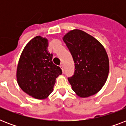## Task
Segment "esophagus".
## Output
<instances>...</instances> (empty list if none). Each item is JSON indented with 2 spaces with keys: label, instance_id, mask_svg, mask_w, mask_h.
I'll use <instances>...</instances> for the list:
<instances>
[{
  "label": "esophagus",
  "instance_id": "esophagus-1",
  "mask_svg": "<svg viewBox=\"0 0 126 126\" xmlns=\"http://www.w3.org/2000/svg\"><path fill=\"white\" fill-rule=\"evenodd\" d=\"M60 67H61V70H62V71H63V72H64V68H63V65H62V64H61V65H60Z\"/></svg>",
  "mask_w": 126,
  "mask_h": 126
}]
</instances>
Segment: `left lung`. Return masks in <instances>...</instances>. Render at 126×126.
Masks as SVG:
<instances>
[{"label": "left lung", "instance_id": "left-lung-1", "mask_svg": "<svg viewBox=\"0 0 126 126\" xmlns=\"http://www.w3.org/2000/svg\"><path fill=\"white\" fill-rule=\"evenodd\" d=\"M75 63L68 78L73 91L81 97L95 94L105 83L109 71L107 53L102 44L82 31L73 30L64 37Z\"/></svg>", "mask_w": 126, "mask_h": 126}]
</instances>
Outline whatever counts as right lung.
Instances as JSON below:
<instances>
[{"instance_id": "obj_1", "label": "right lung", "mask_w": 126, "mask_h": 126, "mask_svg": "<svg viewBox=\"0 0 126 126\" xmlns=\"http://www.w3.org/2000/svg\"><path fill=\"white\" fill-rule=\"evenodd\" d=\"M46 38L34 37L26 45L17 69V80L23 92L33 97L45 99L53 92L55 79L61 69L52 61Z\"/></svg>"}]
</instances>
